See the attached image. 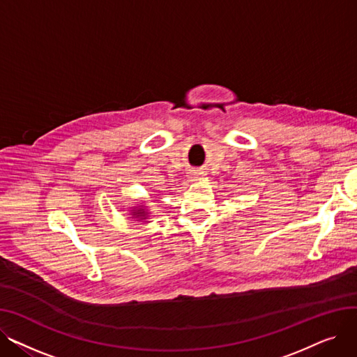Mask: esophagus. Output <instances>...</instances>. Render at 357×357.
<instances>
[{
  "label": "esophagus",
  "mask_w": 357,
  "mask_h": 357,
  "mask_svg": "<svg viewBox=\"0 0 357 357\" xmlns=\"http://www.w3.org/2000/svg\"><path fill=\"white\" fill-rule=\"evenodd\" d=\"M195 174H197V172H195Z\"/></svg>",
  "instance_id": "1"
}]
</instances>
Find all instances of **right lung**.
Instances as JSON below:
<instances>
[{
    "mask_svg": "<svg viewBox=\"0 0 357 357\" xmlns=\"http://www.w3.org/2000/svg\"><path fill=\"white\" fill-rule=\"evenodd\" d=\"M140 214H143V213H140Z\"/></svg>",
    "mask_w": 357,
    "mask_h": 357,
    "instance_id": "1",
    "label": "right lung"
}]
</instances>
